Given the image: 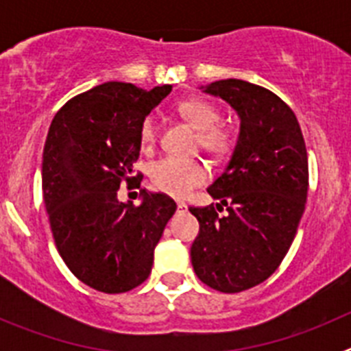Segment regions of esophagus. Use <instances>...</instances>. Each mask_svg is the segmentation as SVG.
I'll return each instance as SVG.
<instances>
[{"mask_svg": "<svg viewBox=\"0 0 351 351\" xmlns=\"http://www.w3.org/2000/svg\"><path fill=\"white\" fill-rule=\"evenodd\" d=\"M178 209L179 210H186V209H188V206H186L184 202H178Z\"/></svg>", "mask_w": 351, "mask_h": 351, "instance_id": "esophagus-1", "label": "esophagus"}]
</instances>
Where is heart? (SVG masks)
<instances>
[{"mask_svg": "<svg viewBox=\"0 0 351 351\" xmlns=\"http://www.w3.org/2000/svg\"><path fill=\"white\" fill-rule=\"evenodd\" d=\"M178 112L191 126L200 130V145L214 158H226L235 145L234 133L219 125L221 112L213 101L206 98H186L178 104ZM141 142L144 147H151L156 141V121L147 116L141 123ZM149 179L156 190L182 198L195 188L202 186L209 179V169L200 160L182 158H161L149 167Z\"/></svg>", "mask_w": 351, "mask_h": 351, "instance_id": "1", "label": "heart"}]
</instances>
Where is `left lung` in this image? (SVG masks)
Wrapping results in <instances>:
<instances>
[{
	"label": "left lung",
	"mask_w": 351,
	"mask_h": 351,
	"mask_svg": "<svg viewBox=\"0 0 351 351\" xmlns=\"http://www.w3.org/2000/svg\"><path fill=\"white\" fill-rule=\"evenodd\" d=\"M206 93L237 110L241 133L207 188L219 204L190 207L200 223L191 265L207 287L239 293L271 278L293 243L308 198V151L293 110L269 89L226 79ZM223 206L229 213L219 217Z\"/></svg>",
	"instance_id": "left-lung-1"
}]
</instances>
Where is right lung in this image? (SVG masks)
I'll use <instances>...</instances> for the list:
<instances>
[{"mask_svg": "<svg viewBox=\"0 0 351 351\" xmlns=\"http://www.w3.org/2000/svg\"><path fill=\"white\" fill-rule=\"evenodd\" d=\"M170 91V84L145 91L105 82L73 96L51 123L43 202L61 258L93 290L125 293L144 283L154 247L178 209L169 195L145 190L138 207L117 200L123 182L142 181L133 170L141 123Z\"/></svg>", "mask_w": 351, "mask_h": 351, "instance_id": "obj_1", "label": "right lung"}]
</instances>
